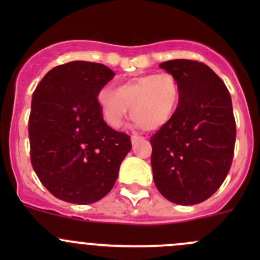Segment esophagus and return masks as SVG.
I'll use <instances>...</instances> for the list:
<instances>
[{
    "label": "esophagus",
    "mask_w": 260,
    "mask_h": 260,
    "mask_svg": "<svg viewBox=\"0 0 260 260\" xmlns=\"http://www.w3.org/2000/svg\"><path fill=\"white\" fill-rule=\"evenodd\" d=\"M145 140V137H142V136H138V135H133L132 137H131V141H132V143L135 145V143H137L138 141H143Z\"/></svg>",
    "instance_id": "esophagus-1"
}]
</instances>
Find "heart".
<instances>
[{"label":"heart","instance_id":"b5f03b06","mask_svg":"<svg viewBox=\"0 0 260 260\" xmlns=\"http://www.w3.org/2000/svg\"><path fill=\"white\" fill-rule=\"evenodd\" d=\"M180 96V85L171 74H143L120 83L114 90L102 89L98 104L104 120L115 129L124 124L131 107L136 125L154 131L172 119Z\"/></svg>","mask_w":260,"mask_h":260}]
</instances>
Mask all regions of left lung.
I'll use <instances>...</instances> for the list:
<instances>
[{"label":"left lung","mask_w":260,"mask_h":260,"mask_svg":"<svg viewBox=\"0 0 260 260\" xmlns=\"http://www.w3.org/2000/svg\"><path fill=\"white\" fill-rule=\"evenodd\" d=\"M159 68L176 78L181 96L172 119L149 140L154 185L171 203L195 205L216 192L232 166V96L204 62L175 59Z\"/></svg>","instance_id":"left-lung-1"}]
</instances>
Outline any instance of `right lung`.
<instances>
[{"instance_id":"obj_1","label":"right lung","mask_w":260,"mask_h":260,"mask_svg":"<svg viewBox=\"0 0 260 260\" xmlns=\"http://www.w3.org/2000/svg\"><path fill=\"white\" fill-rule=\"evenodd\" d=\"M113 77L103 64L70 61L50 70L34 91L31 164L60 200L85 205L103 199L132 148L129 136L104 122L96 99Z\"/></svg>"}]
</instances>
